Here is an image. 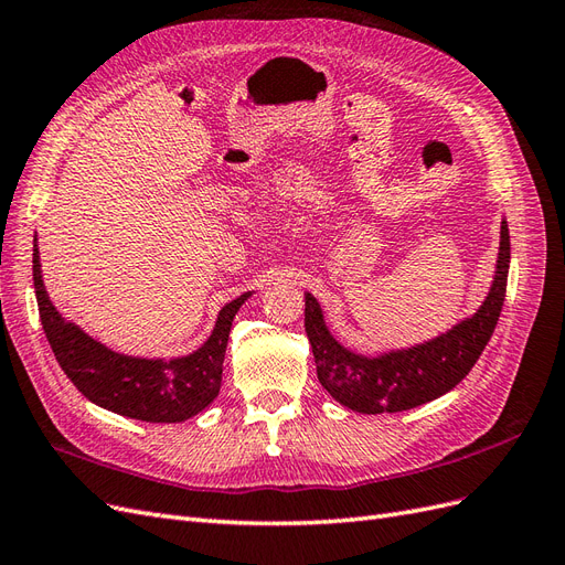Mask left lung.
I'll return each instance as SVG.
<instances>
[{
  "instance_id": "obj_1",
  "label": "left lung",
  "mask_w": 565,
  "mask_h": 565,
  "mask_svg": "<svg viewBox=\"0 0 565 565\" xmlns=\"http://www.w3.org/2000/svg\"><path fill=\"white\" fill-rule=\"evenodd\" d=\"M509 259V228L502 221L498 276L476 316L429 344L382 358H363L339 347L324 328L318 301L306 295L303 328L311 341L320 384L334 401L363 415L403 413L448 393L467 377L494 332L507 292Z\"/></svg>"
}]
</instances>
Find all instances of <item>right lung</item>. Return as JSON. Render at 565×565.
Returning a JSON list of instances; mask_svg holds the SVG:
<instances>
[{
	"instance_id": "right-lung-1",
	"label": "right lung",
	"mask_w": 565,
	"mask_h": 565,
	"mask_svg": "<svg viewBox=\"0 0 565 565\" xmlns=\"http://www.w3.org/2000/svg\"><path fill=\"white\" fill-rule=\"evenodd\" d=\"M32 280L51 351L67 380L92 403L141 422H183L218 396L231 324L249 292L221 309L212 337L195 353L177 361H141L108 351L58 316L42 282L38 241L32 249Z\"/></svg>"
}]
</instances>
